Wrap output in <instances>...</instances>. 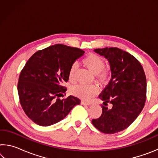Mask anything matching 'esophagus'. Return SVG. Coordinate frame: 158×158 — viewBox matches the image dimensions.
<instances>
[{
	"label": "esophagus",
	"instance_id": "1",
	"mask_svg": "<svg viewBox=\"0 0 158 158\" xmlns=\"http://www.w3.org/2000/svg\"><path fill=\"white\" fill-rule=\"evenodd\" d=\"M81 105H88V106H89V105H91V103L90 102H85V101H81Z\"/></svg>",
	"mask_w": 158,
	"mask_h": 158
}]
</instances>
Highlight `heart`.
<instances>
[{"label":"heart","instance_id":"b5f03b06","mask_svg":"<svg viewBox=\"0 0 158 158\" xmlns=\"http://www.w3.org/2000/svg\"><path fill=\"white\" fill-rule=\"evenodd\" d=\"M82 63L93 73L96 74L98 79L102 83H105L109 78V72L105 68V60L100 56L90 53L82 60ZM77 68L76 63L71 65L69 70V79L73 81L75 79V73ZM98 87L95 85L78 84L74 85L72 93L77 97L84 100H90L98 93Z\"/></svg>","mask_w":158,"mask_h":158}]
</instances>
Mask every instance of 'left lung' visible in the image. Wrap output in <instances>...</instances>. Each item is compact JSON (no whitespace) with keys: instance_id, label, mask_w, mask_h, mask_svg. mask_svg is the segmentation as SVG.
<instances>
[{"instance_id":"8db88e82","label":"left lung","mask_w":158,"mask_h":158,"mask_svg":"<svg viewBox=\"0 0 158 158\" xmlns=\"http://www.w3.org/2000/svg\"><path fill=\"white\" fill-rule=\"evenodd\" d=\"M107 59L111 78L100 93L104 101L102 114L93 119L94 126L105 134H114L126 129L142 111L146 98V78L137 58L116 47L94 49ZM111 104L112 107L106 106Z\"/></svg>"}]
</instances>
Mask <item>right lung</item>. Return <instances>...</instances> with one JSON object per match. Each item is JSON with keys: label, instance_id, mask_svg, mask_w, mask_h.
Listing matches in <instances>:
<instances>
[{"label": "right lung", "instance_id": "1", "mask_svg": "<svg viewBox=\"0 0 158 158\" xmlns=\"http://www.w3.org/2000/svg\"><path fill=\"white\" fill-rule=\"evenodd\" d=\"M84 51L55 44L34 53L21 70L17 85L20 104L28 117L40 126H49L65 118L78 98H59L66 89L71 65L84 55Z\"/></svg>", "mask_w": 158, "mask_h": 158}]
</instances>
